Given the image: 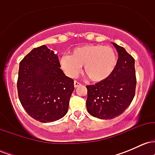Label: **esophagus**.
I'll return each instance as SVG.
<instances>
[{"label":"esophagus","mask_w":155,"mask_h":155,"mask_svg":"<svg viewBox=\"0 0 155 155\" xmlns=\"http://www.w3.org/2000/svg\"><path fill=\"white\" fill-rule=\"evenodd\" d=\"M80 85H81V83L77 81H74V87H79Z\"/></svg>","instance_id":"obj_1"}]
</instances>
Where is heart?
Returning <instances> with one entry per match:
<instances>
[{
  "label": "heart",
  "instance_id": "obj_1",
  "mask_svg": "<svg viewBox=\"0 0 155 155\" xmlns=\"http://www.w3.org/2000/svg\"><path fill=\"white\" fill-rule=\"evenodd\" d=\"M117 63L114 49L101 44H89L76 47L71 55H64L60 64L71 77H76L84 65V71L90 80L101 81L114 71Z\"/></svg>",
  "mask_w": 155,
  "mask_h": 155
}]
</instances>
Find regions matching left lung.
<instances>
[{
	"label": "left lung",
	"mask_w": 155,
	"mask_h": 155,
	"mask_svg": "<svg viewBox=\"0 0 155 155\" xmlns=\"http://www.w3.org/2000/svg\"><path fill=\"white\" fill-rule=\"evenodd\" d=\"M113 44L119 54L114 71L107 79L86 86L87 111L102 120H111L122 114L136 93L135 59L124 48Z\"/></svg>",
	"instance_id": "obj_1"
}]
</instances>
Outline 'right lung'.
Returning <instances> with one entry per match:
<instances>
[{"instance_id": "right-lung-1", "label": "right lung", "mask_w": 155, "mask_h": 155, "mask_svg": "<svg viewBox=\"0 0 155 155\" xmlns=\"http://www.w3.org/2000/svg\"><path fill=\"white\" fill-rule=\"evenodd\" d=\"M60 68L58 55L45 45L34 48L19 63V101L28 115L41 122L60 120L68 111L74 82Z\"/></svg>"}]
</instances>
